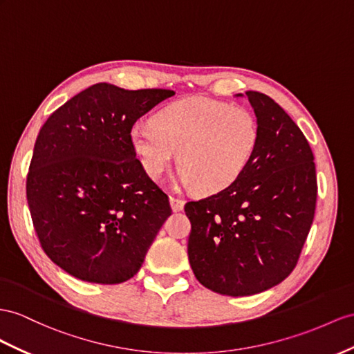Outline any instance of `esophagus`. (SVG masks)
Instances as JSON below:
<instances>
[{
	"instance_id": "esophagus-1",
	"label": "esophagus",
	"mask_w": 354,
	"mask_h": 354,
	"mask_svg": "<svg viewBox=\"0 0 354 354\" xmlns=\"http://www.w3.org/2000/svg\"><path fill=\"white\" fill-rule=\"evenodd\" d=\"M184 205H185V201H184V198H180V197H174V196L170 197V206H171V209H174V212L183 211V209H184Z\"/></svg>"
}]
</instances>
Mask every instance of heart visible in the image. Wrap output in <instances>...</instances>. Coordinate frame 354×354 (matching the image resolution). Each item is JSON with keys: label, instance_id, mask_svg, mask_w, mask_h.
I'll return each instance as SVG.
<instances>
[{"label": "heart", "instance_id": "1", "mask_svg": "<svg viewBox=\"0 0 354 354\" xmlns=\"http://www.w3.org/2000/svg\"><path fill=\"white\" fill-rule=\"evenodd\" d=\"M260 127L243 107L205 97H187L162 107L152 124H136L130 140L149 178L175 165L197 193L215 194L236 183L254 157Z\"/></svg>", "mask_w": 354, "mask_h": 354}]
</instances>
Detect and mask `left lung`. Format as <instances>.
I'll use <instances>...</instances> for the list:
<instances>
[{
  "label": "left lung",
  "instance_id": "1",
  "mask_svg": "<svg viewBox=\"0 0 354 354\" xmlns=\"http://www.w3.org/2000/svg\"><path fill=\"white\" fill-rule=\"evenodd\" d=\"M245 95L260 127L254 157L229 188L184 207L194 275L225 296L265 292L292 274L317 201L314 156L301 129L266 94Z\"/></svg>",
  "mask_w": 354,
  "mask_h": 354
}]
</instances>
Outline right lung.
I'll list each match as a JSON object with an SVG mask.
<instances>
[{
	"mask_svg": "<svg viewBox=\"0 0 354 354\" xmlns=\"http://www.w3.org/2000/svg\"><path fill=\"white\" fill-rule=\"evenodd\" d=\"M171 95L95 84L43 124L26 201L43 251L67 274L97 284L138 274L171 209L136 158L130 130Z\"/></svg>",
	"mask_w": 354,
	"mask_h": 354,
	"instance_id": "add662e5",
	"label": "right lung"
}]
</instances>
